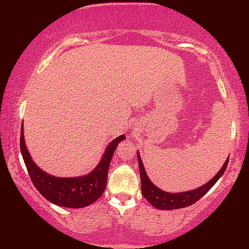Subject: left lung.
I'll return each instance as SVG.
<instances>
[{"mask_svg":"<svg viewBox=\"0 0 249 249\" xmlns=\"http://www.w3.org/2000/svg\"><path fill=\"white\" fill-rule=\"evenodd\" d=\"M138 158V164H139V171H141V181H142V196L152 204L153 206L159 210H176V209H182V207H187L189 205H193L197 200L202 198L212 187L215 185V182L221 178L226 171L228 162L229 159L224 162V164L219 172L199 188L189 190V192L183 193H166L163 192L160 188H158L151 180H149L147 173L145 171L144 164H142L141 155L137 153Z\"/></svg>","mask_w":249,"mask_h":249,"instance_id":"obj_1","label":"left lung"}]
</instances>
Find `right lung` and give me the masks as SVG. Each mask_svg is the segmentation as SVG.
I'll return each instance as SVG.
<instances>
[{
	"label": "right lung",
	"instance_id": "right-lung-1",
	"mask_svg": "<svg viewBox=\"0 0 249 249\" xmlns=\"http://www.w3.org/2000/svg\"><path fill=\"white\" fill-rule=\"evenodd\" d=\"M124 138L125 136L121 135L113 139L105 149L104 155L96 168L88 175L77 178H59L49 175L37 166L26 147L22 127L20 132V149L34 186L47 200L56 204L57 206L80 209L90 205L103 195L112 156L119 142Z\"/></svg>",
	"mask_w": 249,
	"mask_h": 249
}]
</instances>
